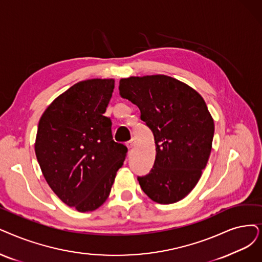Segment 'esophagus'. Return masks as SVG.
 Here are the masks:
<instances>
[{
  "mask_svg": "<svg viewBox=\"0 0 262 262\" xmlns=\"http://www.w3.org/2000/svg\"><path fill=\"white\" fill-rule=\"evenodd\" d=\"M135 145H137V141H135L134 139H132L131 141H129V142L127 143V147H128L129 149H131V148H133V147H134Z\"/></svg>",
  "mask_w": 262,
  "mask_h": 262,
  "instance_id": "1",
  "label": "esophagus"
}]
</instances>
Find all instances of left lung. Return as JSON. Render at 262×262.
Masks as SVG:
<instances>
[{
	"label": "left lung",
	"mask_w": 262,
	"mask_h": 262,
	"mask_svg": "<svg viewBox=\"0 0 262 262\" xmlns=\"http://www.w3.org/2000/svg\"><path fill=\"white\" fill-rule=\"evenodd\" d=\"M119 91L154 133L156 159L149 174L138 177L142 190L157 203L179 202L198 184L212 150L215 125L204 99L161 74L121 78Z\"/></svg>",
	"instance_id": "left-lung-1"
}]
</instances>
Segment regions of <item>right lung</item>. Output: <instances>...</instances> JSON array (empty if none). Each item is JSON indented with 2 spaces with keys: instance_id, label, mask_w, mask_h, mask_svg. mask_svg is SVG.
Wrapping results in <instances>:
<instances>
[{
  "instance_id": "right-lung-1",
  "label": "right lung",
  "mask_w": 262,
  "mask_h": 262,
  "mask_svg": "<svg viewBox=\"0 0 262 262\" xmlns=\"http://www.w3.org/2000/svg\"><path fill=\"white\" fill-rule=\"evenodd\" d=\"M115 87L113 78L73 85L41 115L34 149L41 173L60 200L76 211H96L110 195L127 147L114 142L103 116Z\"/></svg>"
}]
</instances>
